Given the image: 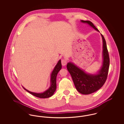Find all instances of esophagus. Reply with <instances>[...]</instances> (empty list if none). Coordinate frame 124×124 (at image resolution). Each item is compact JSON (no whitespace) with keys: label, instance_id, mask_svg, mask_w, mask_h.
Instances as JSON below:
<instances>
[{"label":"esophagus","instance_id":"34e87169","mask_svg":"<svg viewBox=\"0 0 124 124\" xmlns=\"http://www.w3.org/2000/svg\"><path fill=\"white\" fill-rule=\"evenodd\" d=\"M61 64L63 66H65V65L67 64V61L65 59H63L61 60Z\"/></svg>","mask_w":124,"mask_h":124}]
</instances>
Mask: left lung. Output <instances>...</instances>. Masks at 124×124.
Masks as SVG:
<instances>
[{
  "label": "left lung",
  "instance_id": "8db88e82",
  "mask_svg": "<svg viewBox=\"0 0 124 124\" xmlns=\"http://www.w3.org/2000/svg\"><path fill=\"white\" fill-rule=\"evenodd\" d=\"M81 21L88 24L100 32L92 22L83 20ZM101 35L103 40V61L101 69L97 74L87 73L71 62L68 63L66 65L77 91L83 94H89L98 91L102 87L107 79L110 65V59L106 40L102 34Z\"/></svg>",
  "mask_w": 124,
  "mask_h": 124
}]
</instances>
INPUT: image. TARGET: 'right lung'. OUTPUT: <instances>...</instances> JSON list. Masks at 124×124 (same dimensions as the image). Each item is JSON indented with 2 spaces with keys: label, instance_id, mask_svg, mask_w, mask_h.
Segmentation results:
<instances>
[{
  "label": "right lung",
  "instance_id": "right-lung-1",
  "mask_svg": "<svg viewBox=\"0 0 124 124\" xmlns=\"http://www.w3.org/2000/svg\"><path fill=\"white\" fill-rule=\"evenodd\" d=\"M62 68V65L61 62V60H59L58 61L57 64L56 65L55 67H54L53 71L52 72L51 76V86L49 88L47 89L46 91L42 93H35L31 92L29 91L28 90H26V89L23 87V88L26 90L27 92L35 96L36 97H38L39 98H47L51 97L53 95L56 89V77L61 69Z\"/></svg>",
  "mask_w": 124,
  "mask_h": 124
}]
</instances>
